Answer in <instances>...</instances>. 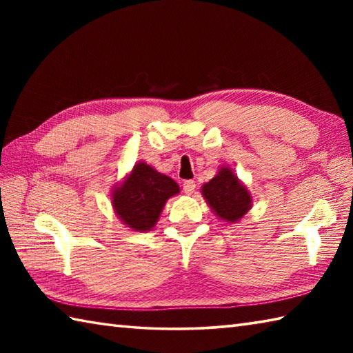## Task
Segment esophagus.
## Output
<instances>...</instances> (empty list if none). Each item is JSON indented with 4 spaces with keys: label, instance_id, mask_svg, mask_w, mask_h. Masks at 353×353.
<instances>
[{
    "label": "esophagus",
    "instance_id": "34e87169",
    "mask_svg": "<svg viewBox=\"0 0 353 353\" xmlns=\"http://www.w3.org/2000/svg\"><path fill=\"white\" fill-rule=\"evenodd\" d=\"M196 188H197V185L194 181H186L183 183V191H185V194H188V196H191V194L196 191Z\"/></svg>",
    "mask_w": 353,
    "mask_h": 353
}]
</instances>
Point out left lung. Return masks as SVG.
<instances>
[{
    "label": "left lung",
    "instance_id": "8db88e82",
    "mask_svg": "<svg viewBox=\"0 0 353 353\" xmlns=\"http://www.w3.org/2000/svg\"><path fill=\"white\" fill-rule=\"evenodd\" d=\"M201 196L215 215L228 223L241 220L252 208L250 192L228 167H221L214 179L201 186Z\"/></svg>",
    "mask_w": 353,
    "mask_h": 353
}]
</instances>
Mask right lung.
<instances>
[{"mask_svg": "<svg viewBox=\"0 0 353 353\" xmlns=\"http://www.w3.org/2000/svg\"><path fill=\"white\" fill-rule=\"evenodd\" d=\"M179 191V185L171 177L145 162H138L124 182L112 190V206L127 228L152 230L167 200Z\"/></svg>", "mask_w": 353, "mask_h": 353, "instance_id": "1", "label": "right lung"}]
</instances>
